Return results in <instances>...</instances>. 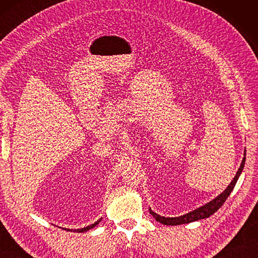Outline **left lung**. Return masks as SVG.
I'll return each mask as SVG.
<instances>
[{
  "label": "left lung",
  "mask_w": 258,
  "mask_h": 258,
  "mask_svg": "<svg viewBox=\"0 0 258 258\" xmlns=\"http://www.w3.org/2000/svg\"><path fill=\"white\" fill-rule=\"evenodd\" d=\"M245 156H246V150H245V153H244L242 164H240L238 171H237L236 175H235V177L233 178L231 184L227 186L226 189L224 190L222 194H220L217 197H215V199L211 201L210 203H207V204L203 205L199 208H196V210L191 211L187 214H185V215L178 216V217H164V216L158 215V214L153 212L151 208H150V213L152 214L153 217H154L157 222L164 224V225H172V226L173 225H182V224H188V223H191V222L204 220V218L210 217L211 215H213L214 213L217 212L218 208H220L224 204V203H225V201L227 200V197L229 196V194H231V191L234 189L235 184H236L238 177L240 176V174H242V172H243V168H244V165H245V160H246Z\"/></svg>",
  "instance_id": "obj_1"
}]
</instances>
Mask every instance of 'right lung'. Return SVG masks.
Returning <instances> with one entry per match:
<instances>
[{
    "mask_svg": "<svg viewBox=\"0 0 258 258\" xmlns=\"http://www.w3.org/2000/svg\"><path fill=\"white\" fill-rule=\"evenodd\" d=\"M102 221V218H100V220L98 221H96L94 224H92V225H89V226H86V227H84V228H79V229H70V228H65V231H73V232H76V233H84V232H86V231H89V229H91V228H93V227H95L98 223H100Z\"/></svg>",
    "mask_w": 258,
    "mask_h": 258,
    "instance_id": "obj_1",
    "label": "right lung"
}]
</instances>
